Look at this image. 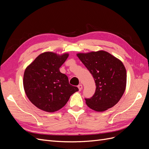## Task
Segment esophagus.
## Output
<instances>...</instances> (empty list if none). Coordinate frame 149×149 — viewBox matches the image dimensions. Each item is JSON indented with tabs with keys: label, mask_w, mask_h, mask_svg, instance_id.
<instances>
[{
	"label": "esophagus",
	"mask_w": 149,
	"mask_h": 149,
	"mask_svg": "<svg viewBox=\"0 0 149 149\" xmlns=\"http://www.w3.org/2000/svg\"><path fill=\"white\" fill-rule=\"evenodd\" d=\"M78 88L79 89V91H81V89H83V85L79 84L78 86Z\"/></svg>",
	"instance_id": "1"
}]
</instances>
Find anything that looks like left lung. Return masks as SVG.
Instances as JSON below:
<instances>
[{
  "instance_id": "left-lung-1",
  "label": "left lung",
  "mask_w": 149,
  "mask_h": 149,
  "mask_svg": "<svg viewBox=\"0 0 149 149\" xmlns=\"http://www.w3.org/2000/svg\"><path fill=\"white\" fill-rule=\"evenodd\" d=\"M77 56L93 75L96 91L86 103L91 109L104 111L115 106L125 91L127 73L123 62L107 52L78 53Z\"/></svg>"
}]
</instances>
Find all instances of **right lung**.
<instances>
[{
    "mask_svg": "<svg viewBox=\"0 0 149 149\" xmlns=\"http://www.w3.org/2000/svg\"><path fill=\"white\" fill-rule=\"evenodd\" d=\"M69 56L50 52L40 54L24 72V88L26 96L38 109L53 112L61 109L78 88L69 83L60 68Z\"/></svg>",
    "mask_w": 149,
    "mask_h": 149,
    "instance_id": "add662e5",
    "label": "right lung"
}]
</instances>
